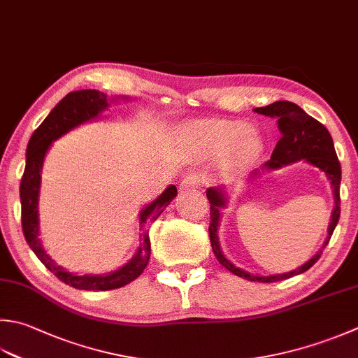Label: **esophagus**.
<instances>
[{"mask_svg": "<svg viewBox=\"0 0 358 358\" xmlns=\"http://www.w3.org/2000/svg\"><path fill=\"white\" fill-rule=\"evenodd\" d=\"M203 183V177L199 173H187L186 177L181 180L180 183V189H183V191H189V189H197L200 187Z\"/></svg>", "mask_w": 358, "mask_h": 358, "instance_id": "34e87169", "label": "esophagus"}]
</instances>
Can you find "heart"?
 <instances>
[{"label": "heart", "mask_w": 358, "mask_h": 358, "mask_svg": "<svg viewBox=\"0 0 358 358\" xmlns=\"http://www.w3.org/2000/svg\"><path fill=\"white\" fill-rule=\"evenodd\" d=\"M189 131L215 150H231V163L234 167L251 164L264 149L262 138L251 131L250 125L242 121L209 119L192 124Z\"/></svg>", "instance_id": "heart-1"}]
</instances>
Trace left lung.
<instances>
[{"label":"left lung","mask_w":358,"mask_h":358,"mask_svg":"<svg viewBox=\"0 0 358 358\" xmlns=\"http://www.w3.org/2000/svg\"><path fill=\"white\" fill-rule=\"evenodd\" d=\"M256 113L265 115L270 117H278V127L281 130V139L276 143L275 150L271 153V158L264 166L267 169H278L285 164L295 163L299 159H306L315 167H318L320 171H323L327 178L331 180V185L334 187V197H335V208L332 213V220L329 225V236L326 242L323 243L317 255H315L310 261H307L304 265H301L299 268L284 273V275H273V276H253L250 273L243 271L241 268L234 267L225 256L222 255L219 237H217V228H219L220 220V208L225 206L227 197L225 192L222 189L209 187L206 191V197L211 203L209 208V215H211V222H209V239H211V247L214 255L223 267L234 273L236 276L247 279V281H257V282H276L284 281L299 273H304L309 270L312 265L318 261L326 245L329 243L332 237V233L335 227H337L340 219V181H341V166L337 158V152H335L332 136L329 130L323 124L318 122L317 119L309 116L306 111L298 107L296 103L289 101H278L273 102L267 107H259L255 108Z\"/></svg>","instance_id":"1"}]
</instances>
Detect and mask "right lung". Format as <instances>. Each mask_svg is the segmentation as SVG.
Segmentation results:
<instances>
[{"label":"right lung","instance_id":"obj_1","mask_svg":"<svg viewBox=\"0 0 358 358\" xmlns=\"http://www.w3.org/2000/svg\"><path fill=\"white\" fill-rule=\"evenodd\" d=\"M108 107L107 96L96 90H80L66 94L55 105L51 113L48 115L40 127L32 133L26 150V167L20 183V200H21V227L26 242L37 256L41 264L69 287L80 290H113L119 287L127 285L144 271L147 262L150 259V237L149 227L155 222L164 208L169 205L177 195V187L173 185L166 189L159 197L152 201L141 211V225L145 223L147 229L141 234V245L138 253L129 264L110 275L102 276H77L68 273L49 257L38 239V189H40V173L46 152L52 141L60 138L63 133L69 131L77 125L94 119L102 110Z\"/></svg>","mask_w":358,"mask_h":358}]
</instances>
